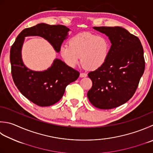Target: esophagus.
<instances>
[{
	"instance_id": "esophagus-1",
	"label": "esophagus",
	"mask_w": 153,
	"mask_h": 153,
	"mask_svg": "<svg viewBox=\"0 0 153 153\" xmlns=\"http://www.w3.org/2000/svg\"><path fill=\"white\" fill-rule=\"evenodd\" d=\"M87 74L85 73H80V77H87Z\"/></svg>"
}]
</instances>
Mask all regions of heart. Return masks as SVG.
<instances>
[{"label":"heart","instance_id":"heart-1","mask_svg":"<svg viewBox=\"0 0 153 153\" xmlns=\"http://www.w3.org/2000/svg\"><path fill=\"white\" fill-rule=\"evenodd\" d=\"M111 51L109 39L91 32L74 35L68 40V45L60 47V54L65 64L75 67L80 60L83 67L97 70L103 67L108 59Z\"/></svg>","mask_w":153,"mask_h":153}]
</instances>
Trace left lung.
<instances>
[{
    "label": "left lung",
    "instance_id": "obj_1",
    "mask_svg": "<svg viewBox=\"0 0 153 153\" xmlns=\"http://www.w3.org/2000/svg\"><path fill=\"white\" fill-rule=\"evenodd\" d=\"M111 42L108 59L103 67L88 74L92 87L88 97L101 109L119 107L133 96L145 71L143 48L139 38L119 26H95Z\"/></svg>",
    "mask_w": 153,
    "mask_h": 153
}]
</instances>
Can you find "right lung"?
I'll return each mask as SVG.
<instances>
[{
    "instance_id": "obj_1",
    "label": "right lung",
    "mask_w": 153,
    "mask_h": 153,
    "mask_svg": "<svg viewBox=\"0 0 153 153\" xmlns=\"http://www.w3.org/2000/svg\"><path fill=\"white\" fill-rule=\"evenodd\" d=\"M69 30L70 29L64 25L39 24L23 30L12 45L10 61L14 82L24 96L38 106H50L60 100L66 86L78 78L79 72L58 59H56L47 70L34 71L29 70L23 64L21 58V48L25 37H43L59 52Z\"/></svg>"
}]
</instances>
